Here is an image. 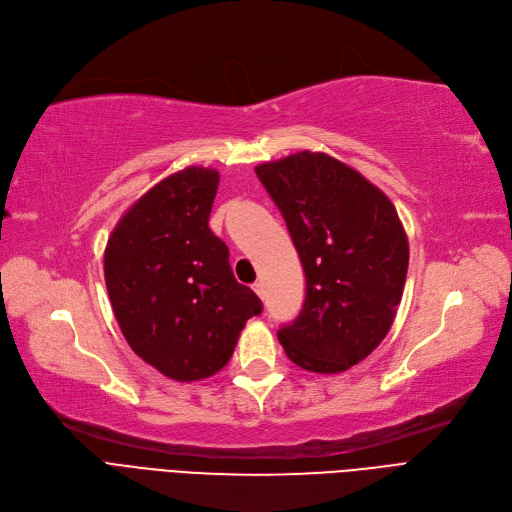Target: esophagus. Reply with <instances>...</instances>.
<instances>
[{"instance_id":"34e87169","label":"esophagus","mask_w":512,"mask_h":512,"mask_svg":"<svg viewBox=\"0 0 512 512\" xmlns=\"http://www.w3.org/2000/svg\"><path fill=\"white\" fill-rule=\"evenodd\" d=\"M253 291L257 293V297H261V299H263V295H265V291H263V282H255V284H253Z\"/></svg>"}]
</instances>
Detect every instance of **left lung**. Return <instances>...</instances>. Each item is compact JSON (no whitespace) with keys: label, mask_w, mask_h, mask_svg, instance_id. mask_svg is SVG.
Here are the masks:
<instances>
[{"label":"left lung","mask_w":512,"mask_h":512,"mask_svg":"<svg viewBox=\"0 0 512 512\" xmlns=\"http://www.w3.org/2000/svg\"><path fill=\"white\" fill-rule=\"evenodd\" d=\"M255 173L280 209L305 272L301 314L278 330L288 360L345 372L381 345L402 301L408 236L389 198L324 152H297Z\"/></svg>","instance_id":"left-lung-1"}]
</instances>
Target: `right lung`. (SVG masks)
I'll list each match as a JSON object with an SVG mask.
<instances>
[{"mask_svg": "<svg viewBox=\"0 0 512 512\" xmlns=\"http://www.w3.org/2000/svg\"><path fill=\"white\" fill-rule=\"evenodd\" d=\"M219 173L177 171L133 203L104 251L110 305L129 347L167 379L192 383L232 358L263 309L236 282L230 251L209 228Z\"/></svg>", "mask_w": 512, "mask_h": 512, "instance_id": "right-lung-1", "label": "right lung"}]
</instances>
